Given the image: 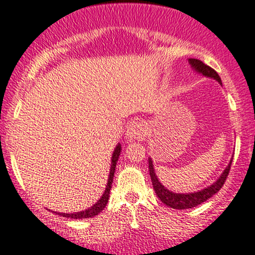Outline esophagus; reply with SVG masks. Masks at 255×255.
Returning a JSON list of instances; mask_svg holds the SVG:
<instances>
[{
  "instance_id": "esophagus-1",
  "label": "esophagus",
  "mask_w": 255,
  "mask_h": 255,
  "mask_svg": "<svg viewBox=\"0 0 255 255\" xmlns=\"http://www.w3.org/2000/svg\"><path fill=\"white\" fill-rule=\"evenodd\" d=\"M126 135H127V139L129 141L141 140V139L146 135L145 126H144V123L140 122V121H133V122H130V125L128 126L127 130H126Z\"/></svg>"
}]
</instances>
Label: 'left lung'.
<instances>
[{
	"label": "left lung",
	"instance_id": "1",
	"mask_svg": "<svg viewBox=\"0 0 255 255\" xmlns=\"http://www.w3.org/2000/svg\"><path fill=\"white\" fill-rule=\"evenodd\" d=\"M188 62L191 64L193 71L202 74V76L208 77V78L215 79L216 82L220 83V84H222L221 78L219 77V74L216 73L211 67L206 66L205 63L202 62V61L195 60V58H189ZM231 163H232V160L230 161L229 165H227V167L225 168L224 172L221 173V176H220L219 178L211 184V186L206 187V188L202 189V191H198L194 193H173L168 191L165 186H162L161 182L157 179V176L154 170V165H152L151 157H149V172H150V177H151L152 187H154V191L156 193L157 197H159V199L161 200L163 204L170 206V208L181 209L182 210V209L194 208V206L202 204V203L206 202L209 198L213 197L215 193H218L220 189H221V187L224 186L225 181H226V177L229 176Z\"/></svg>",
	"mask_w": 255,
	"mask_h": 255
}]
</instances>
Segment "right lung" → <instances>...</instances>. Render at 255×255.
Listing matches in <instances>:
<instances>
[{
    "mask_svg": "<svg viewBox=\"0 0 255 255\" xmlns=\"http://www.w3.org/2000/svg\"><path fill=\"white\" fill-rule=\"evenodd\" d=\"M121 150H122V146L119 143L115 148L114 154H112L111 157V168H110V175H109V179H107V183H106V188L104 194L101 195L100 199L95 203L93 206L90 208L85 209V210L79 211V213H71V214H64V213H56L53 211L55 214L57 215L63 216V218H71V219H89V218H94L98 214H100L101 211L105 209V206L107 205V202H109V198H110V191H111V187H112V181H114V176H115V170H116V163L119 161V157L121 155Z\"/></svg>",
    "mask_w": 255,
    "mask_h": 255,
    "instance_id": "obj_1",
    "label": "right lung"
}]
</instances>
